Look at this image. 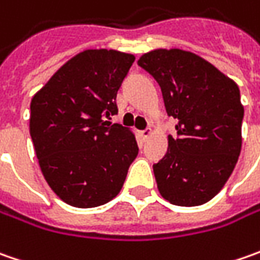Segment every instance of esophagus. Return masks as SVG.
Segmentation results:
<instances>
[{
    "instance_id": "1",
    "label": "esophagus",
    "mask_w": 260,
    "mask_h": 260,
    "mask_svg": "<svg viewBox=\"0 0 260 260\" xmlns=\"http://www.w3.org/2000/svg\"><path fill=\"white\" fill-rule=\"evenodd\" d=\"M152 133H153V130L149 127V128H146V130H143V132H140V136L143 137V140H146V139H149V137L152 136Z\"/></svg>"
}]
</instances>
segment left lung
<instances>
[{
	"label": "left lung",
	"instance_id": "obj_1",
	"mask_svg": "<svg viewBox=\"0 0 260 260\" xmlns=\"http://www.w3.org/2000/svg\"><path fill=\"white\" fill-rule=\"evenodd\" d=\"M157 81L168 115L178 118L176 137L153 165L160 195L181 207L203 205L221 191L242 149L245 108L233 79L201 56L155 49L137 60Z\"/></svg>",
	"mask_w": 260,
	"mask_h": 260
}]
</instances>
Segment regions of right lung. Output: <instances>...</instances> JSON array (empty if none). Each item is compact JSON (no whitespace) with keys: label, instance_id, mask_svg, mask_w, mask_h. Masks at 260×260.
Segmentation results:
<instances>
[{"label":"right lung","instance_id":"add662e5","mask_svg":"<svg viewBox=\"0 0 260 260\" xmlns=\"http://www.w3.org/2000/svg\"><path fill=\"white\" fill-rule=\"evenodd\" d=\"M135 56L88 49L60 66L30 104V136L46 182L62 201L92 208L118 195L139 153L132 130L111 124Z\"/></svg>","mask_w":260,"mask_h":260}]
</instances>
